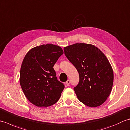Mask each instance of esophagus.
<instances>
[{
    "instance_id": "1",
    "label": "esophagus",
    "mask_w": 130,
    "mask_h": 130,
    "mask_svg": "<svg viewBox=\"0 0 130 130\" xmlns=\"http://www.w3.org/2000/svg\"><path fill=\"white\" fill-rule=\"evenodd\" d=\"M69 84H70V80H68L66 82V85H67V86H69Z\"/></svg>"
}]
</instances>
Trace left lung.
<instances>
[{"instance_id": "1", "label": "left lung", "mask_w": 130, "mask_h": 130, "mask_svg": "<svg viewBox=\"0 0 130 130\" xmlns=\"http://www.w3.org/2000/svg\"><path fill=\"white\" fill-rule=\"evenodd\" d=\"M63 50L79 74V83L74 88L79 100L88 107L101 106L111 94L114 79L106 55L97 47L84 43L67 46Z\"/></svg>"}]
</instances>
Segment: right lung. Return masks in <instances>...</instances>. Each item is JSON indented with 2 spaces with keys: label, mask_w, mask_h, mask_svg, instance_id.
I'll return each mask as SVG.
<instances>
[{
  "label": "right lung",
  "mask_w": 130,
  "mask_h": 130,
  "mask_svg": "<svg viewBox=\"0 0 130 130\" xmlns=\"http://www.w3.org/2000/svg\"><path fill=\"white\" fill-rule=\"evenodd\" d=\"M63 54L61 47L46 44L32 48L22 63L19 82L28 100L37 107L56 103L64 89L57 79L53 67Z\"/></svg>",
  "instance_id": "obj_1"
}]
</instances>
